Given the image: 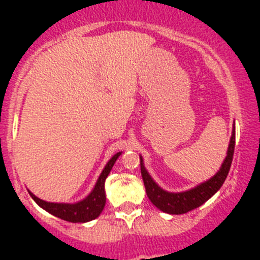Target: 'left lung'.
<instances>
[{
  "instance_id": "8db88e82",
  "label": "left lung",
  "mask_w": 260,
  "mask_h": 260,
  "mask_svg": "<svg viewBox=\"0 0 260 260\" xmlns=\"http://www.w3.org/2000/svg\"><path fill=\"white\" fill-rule=\"evenodd\" d=\"M234 147L235 128L233 129V135L232 138H230L226 157H225L224 162H222L221 167H220L219 171L216 172V175H214L210 180L200 183V185L191 188V190L183 191V192H167V191L162 190V188L152 180V177L149 176V174L145 169V165H143L142 157L140 156L141 174H142L143 182H145L147 196H148V199L151 200V203L153 204L156 208H158L161 211L172 215L185 214V212H188L203 205V204L206 203L215 192H217V190L221 187L225 179H226L228 174H229L230 166H232L233 156H234Z\"/></svg>"
}]
</instances>
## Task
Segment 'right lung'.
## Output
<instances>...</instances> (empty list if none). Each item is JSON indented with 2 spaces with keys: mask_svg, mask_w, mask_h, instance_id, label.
Listing matches in <instances>:
<instances>
[{
  "mask_svg": "<svg viewBox=\"0 0 260 260\" xmlns=\"http://www.w3.org/2000/svg\"><path fill=\"white\" fill-rule=\"evenodd\" d=\"M122 152H118L108 161L106 165L104 170L102 171L101 176L96 181L95 186H94L93 191L86 196L84 200L79 201L77 204H56V203H48L41 199L36 198L31 191H28L31 198L34 199L36 204L44 210H46L54 216L60 217V219L65 220V221L70 222H86L94 220L101 215L103 211L104 205H106V191H104V182L108 177L109 172H111L112 167L117 161L118 157L120 156Z\"/></svg>",
  "mask_w": 260,
  "mask_h": 260,
  "instance_id": "add662e5",
  "label": "right lung"
}]
</instances>
